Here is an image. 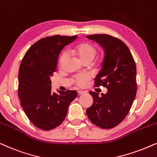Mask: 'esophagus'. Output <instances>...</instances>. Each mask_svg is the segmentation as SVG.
Listing matches in <instances>:
<instances>
[{
	"instance_id": "1",
	"label": "esophagus",
	"mask_w": 157,
	"mask_h": 157,
	"mask_svg": "<svg viewBox=\"0 0 157 157\" xmlns=\"http://www.w3.org/2000/svg\"><path fill=\"white\" fill-rule=\"evenodd\" d=\"M84 93H86L84 91H78V95L83 94H84Z\"/></svg>"
}]
</instances>
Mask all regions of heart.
I'll list each match as a JSON object with an SVG mask.
<instances>
[{
  "label": "heart",
  "instance_id": "b5f03b06",
  "mask_svg": "<svg viewBox=\"0 0 157 157\" xmlns=\"http://www.w3.org/2000/svg\"><path fill=\"white\" fill-rule=\"evenodd\" d=\"M74 52L83 63L87 62V61L91 62L96 56L97 50L92 44L89 42H81L74 47ZM67 57H68V53L66 51L61 54L59 58L60 66L63 63ZM89 78H90V76L89 74H78L74 76V81L77 86H83L89 80Z\"/></svg>",
  "mask_w": 157,
  "mask_h": 157
}]
</instances>
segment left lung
Listing matches in <instances>:
<instances>
[{"label":"left lung","instance_id":"1","mask_svg":"<svg viewBox=\"0 0 157 157\" xmlns=\"http://www.w3.org/2000/svg\"><path fill=\"white\" fill-rule=\"evenodd\" d=\"M86 37L97 42L105 51L101 69L95 78L96 86H103L107 92L89 91L93 104L86 109L91 123L104 129L117 126L125 119L136 95V66L127 45L108 34Z\"/></svg>","mask_w":157,"mask_h":157}]
</instances>
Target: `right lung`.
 Instances as JSON below:
<instances>
[{"label": "right lung", "instance_id": "right-lung-1", "mask_svg": "<svg viewBox=\"0 0 157 157\" xmlns=\"http://www.w3.org/2000/svg\"><path fill=\"white\" fill-rule=\"evenodd\" d=\"M77 36L55 35L35 42L26 52L19 71L18 94L26 115L36 128L49 131L63 122L76 91H51L59 54Z\"/></svg>", "mask_w": 157, "mask_h": 157}]
</instances>
